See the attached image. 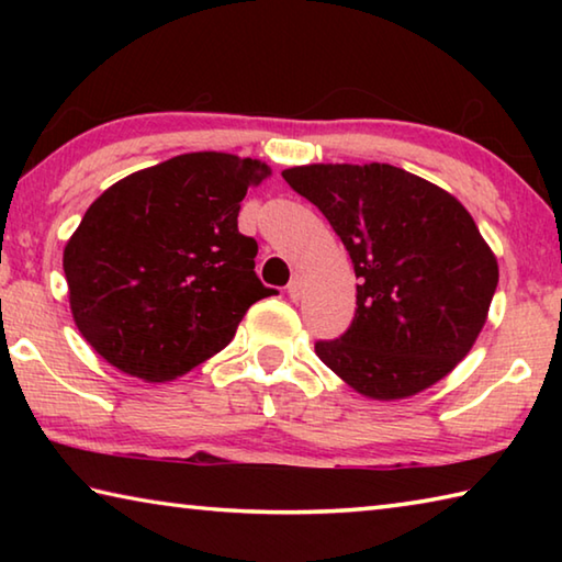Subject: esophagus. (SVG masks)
<instances>
[{
  "label": "esophagus",
  "instance_id": "esophagus-1",
  "mask_svg": "<svg viewBox=\"0 0 562 562\" xmlns=\"http://www.w3.org/2000/svg\"><path fill=\"white\" fill-rule=\"evenodd\" d=\"M288 294H290V300L302 297V278H292V282L288 284Z\"/></svg>",
  "mask_w": 562,
  "mask_h": 562
}]
</instances>
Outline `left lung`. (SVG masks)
<instances>
[{"label": "left lung", "instance_id": "left-lung-1", "mask_svg": "<svg viewBox=\"0 0 562 562\" xmlns=\"http://www.w3.org/2000/svg\"><path fill=\"white\" fill-rule=\"evenodd\" d=\"M345 243L357 310L317 357L367 398L394 402L441 382L486 325L498 260L443 188L389 164L282 170Z\"/></svg>", "mask_w": 562, "mask_h": 562}]
</instances>
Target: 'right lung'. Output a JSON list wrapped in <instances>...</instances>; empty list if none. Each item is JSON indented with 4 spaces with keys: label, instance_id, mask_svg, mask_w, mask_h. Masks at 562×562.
<instances>
[{
    "label": "right lung",
    "instance_id": "right-lung-1",
    "mask_svg": "<svg viewBox=\"0 0 562 562\" xmlns=\"http://www.w3.org/2000/svg\"><path fill=\"white\" fill-rule=\"evenodd\" d=\"M270 168L217 150L126 176L89 205L64 247L76 327L93 351L144 382H173L231 345L262 297L258 243L237 231Z\"/></svg>",
    "mask_w": 562,
    "mask_h": 562
}]
</instances>
